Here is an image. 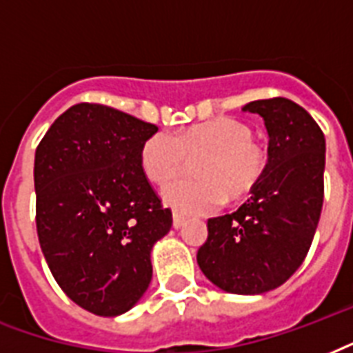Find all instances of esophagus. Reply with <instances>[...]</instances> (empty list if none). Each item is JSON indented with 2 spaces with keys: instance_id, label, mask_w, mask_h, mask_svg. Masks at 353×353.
<instances>
[{
  "instance_id": "1",
  "label": "esophagus",
  "mask_w": 353,
  "mask_h": 353,
  "mask_svg": "<svg viewBox=\"0 0 353 353\" xmlns=\"http://www.w3.org/2000/svg\"><path fill=\"white\" fill-rule=\"evenodd\" d=\"M185 218H183L181 214H177V212H174V216H172V225H174V229H181L183 225H185Z\"/></svg>"
}]
</instances>
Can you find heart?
<instances>
[{
  "label": "heart",
  "mask_w": 353,
  "mask_h": 353,
  "mask_svg": "<svg viewBox=\"0 0 353 353\" xmlns=\"http://www.w3.org/2000/svg\"><path fill=\"white\" fill-rule=\"evenodd\" d=\"M199 179H179L163 190L166 205L181 214H205L258 187L268 168V152L252 141L251 128L231 117L212 119L177 132H157L141 146V168L155 185H166L183 170L187 157L205 155Z\"/></svg>",
  "instance_id": "b5f03b06"
}]
</instances>
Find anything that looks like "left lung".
<instances>
[{"label": "left lung", "mask_w": 353, "mask_h": 353, "mask_svg": "<svg viewBox=\"0 0 353 353\" xmlns=\"http://www.w3.org/2000/svg\"><path fill=\"white\" fill-rule=\"evenodd\" d=\"M243 112L263 119L268 168L240 209L207 221L198 265L227 293L260 295L284 284L312 247L323 210L326 141L290 99L249 102Z\"/></svg>", "instance_id": "obj_1"}]
</instances>
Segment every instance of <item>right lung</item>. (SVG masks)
Listing matches in <instances>:
<instances>
[{
  "mask_svg": "<svg viewBox=\"0 0 353 353\" xmlns=\"http://www.w3.org/2000/svg\"><path fill=\"white\" fill-rule=\"evenodd\" d=\"M155 132L115 108L82 102L52 122L36 148L41 252L63 293L101 317L137 304L152 280V247L172 227L139 159Z\"/></svg>",
  "mask_w": 353,
  "mask_h": 353,
  "instance_id": "right-lung-1",
  "label": "right lung"
}]
</instances>
